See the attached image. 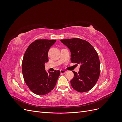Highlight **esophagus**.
Here are the masks:
<instances>
[{
  "mask_svg": "<svg viewBox=\"0 0 122 122\" xmlns=\"http://www.w3.org/2000/svg\"><path fill=\"white\" fill-rule=\"evenodd\" d=\"M61 74H64L65 73H66V71L65 70H61Z\"/></svg>",
  "mask_w": 122,
  "mask_h": 122,
  "instance_id": "esophagus-1",
  "label": "esophagus"
}]
</instances>
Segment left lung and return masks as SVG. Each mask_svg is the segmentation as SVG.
Returning a JSON list of instances; mask_svg holds the SVG:
<instances>
[{"instance_id": "obj_1", "label": "left lung", "mask_w": 122, "mask_h": 122, "mask_svg": "<svg viewBox=\"0 0 122 122\" xmlns=\"http://www.w3.org/2000/svg\"><path fill=\"white\" fill-rule=\"evenodd\" d=\"M70 49L72 62L80 65L78 74L71 80L72 87L83 93L91 90L97 82L100 72V64L97 51L86 40L78 38L61 40Z\"/></svg>"}]
</instances>
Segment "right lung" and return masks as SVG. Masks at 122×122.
<instances>
[{
    "label": "right lung",
    "mask_w": 122,
    "mask_h": 122,
    "mask_svg": "<svg viewBox=\"0 0 122 122\" xmlns=\"http://www.w3.org/2000/svg\"><path fill=\"white\" fill-rule=\"evenodd\" d=\"M56 42L54 40H36L29 45L23 58L22 70L25 82L30 90L38 95L47 94L54 88L60 71L45 70L48 53Z\"/></svg>",
    "instance_id": "add662e5"
}]
</instances>
